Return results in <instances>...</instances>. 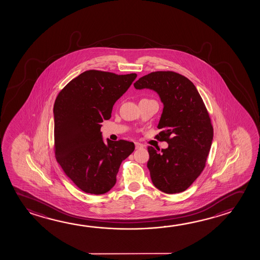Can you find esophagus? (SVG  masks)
Wrapping results in <instances>:
<instances>
[{"instance_id": "34e87169", "label": "esophagus", "mask_w": 260, "mask_h": 260, "mask_svg": "<svg viewBox=\"0 0 260 260\" xmlns=\"http://www.w3.org/2000/svg\"><path fill=\"white\" fill-rule=\"evenodd\" d=\"M135 144H136V149H141V148H144V145L143 144H140V143H135Z\"/></svg>"}]
</instances>
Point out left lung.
I'll return each instance as SVG.
<instances>
[{"label":"left lung","mask_w":260,"mask_h":260,"mask_svg":"<svg viewBox=\"0 0 260 260\" xmlns=\"http://www.w3.org/2000/svg\"><path fill=\"white\" fill-rule=\"evenodd\" d=\"M136 89L155 91L164 104L157 127L159 141L168 148L149 146L153 185L165 193H179L190 187L206 165L213 139V127L202 96L193 83L173 71H156L138 79Z\"/></svg>","instance_id":"8db88e82"}]
</instances>
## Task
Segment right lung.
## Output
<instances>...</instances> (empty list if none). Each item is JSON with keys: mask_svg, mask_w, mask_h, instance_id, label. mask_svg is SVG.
Here are the masks:
<instances>
[{"mask_svg": "<svg viewBox=\"0 0 260 260\" xmlns=\"http://www.w3.org/2000/svg\"><path fill=\"white\" fill-rule=\"evenodd\" d=\"M136 73L87 70L58 93L54 104L55 155L64 173L87 193L104 194L116 182L121 162L135 150L125 140L107 139L100 128Z\"/></svg>", "mask_w": 260, "mask_h": 260, "instance_id": "add662e5", "label": "right lung"}]
</instances>
